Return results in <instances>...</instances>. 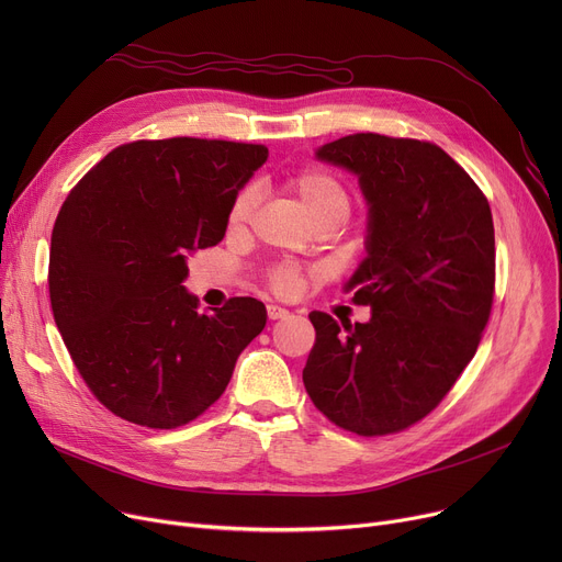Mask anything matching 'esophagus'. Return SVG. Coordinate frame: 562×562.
<instances>
[{"label":"esophagus","mask_w":562,"mask_h":562,"mask_svg":"<svg viewBox=\"0 0 562 562\" xmlns=\"http://www.w3.org/2000/svg\"><path fill=\"white\" fill-rule=\"evenodd\" d=\"M266 312H269V318H273V321L289 316V310H284L280 305H269V307H266Z\"/></svg>","instance_id":"obj_1"}]
</instances>
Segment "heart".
I'll list each match as a JSON object with an SVG mask.
<instances>
[{"label":"heart","mask_w":562,"mask_h":562,"mask_svg":"<svg viewBox=\"0 0 562 562\" xmlns=\"http://www.w3.org/2000/svg\"><path fill=\"white\" fill-rule=\"evenodd\" d=\"M289 189L293 195H296L301 210L305 212L310 223L326 221V218L341 223L348 216V206H350L348 193L337 177L326 170H318V168L301 170L289 180ZM252 204H255L252 189H246L236 195L227 214L229 229H239L250 218ZM271 284L280 296H296V293L303 289V278L291 269H280L273 273Z\"/></svg>","instance_id":"heart-1"}]
</instances>
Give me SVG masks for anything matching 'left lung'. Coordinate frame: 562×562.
<instances>
[{"label":"left lung","instance_id":"8db88e82","mask_svg":"<svg viewBox=\"0 0 562 562\" xmlns=\"http://www.w3.org/2000/svg\"><path fill=\"white\" fill-rule=\"evenodd\" d=\"M314 157L356 175L367 200V257L344 291L371 318L310 314L305 390L344 430L396 432L449 394L479 348L494 296L490 204L432 143L352 134Z\"/></svg>","mask_w":562,"mask_h":562}]
</instances>
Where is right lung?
I'll use <instances>...</instances> for the list:
<instances>
[{
  "label": "right lung",
  "instance_id": "right-lung-1",
  "mask_svg": "<svg viewBox=\"0 0 562 562\" xmlns=\"http://www.w3.org/2000/svg\"><path fill=\"white\" fill-rule=\"evenodd\" d=\"M263 145L166 138L115 147L70 191L52 229L49 301L86 385L147 428L193 422L263 330L257 299L198 312L189 252L223 241Z\"/></svg>",
  "mask_w": 562,
  "mask_h": 562
}]
</instances>
